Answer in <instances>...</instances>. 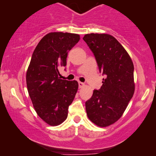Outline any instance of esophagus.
I'll return each mask as SVG.
<instances>
[{"instance_id":"1","label":"esophagus","mask_w":156,"mask_h":156,"mask_svg":"<svg viewBox=\"0 0 156 156\" xmlns=\"http://www.w3.org/2000/svg\"><path fill=\"white\" fill-rule=\"evenodd\" d=\"M84 83L79 82V88H82V87H84Z\"/></svg>"}]
</instances>
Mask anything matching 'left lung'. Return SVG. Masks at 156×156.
I'll use <instances>...</instances> for the list:
<instances>
[{"mask_svg":"<svg viewBox=\"0 0 156 156\" xmlns=\"http://www.w3.org/2000/svg\"><path fill=\"white\" fill-rule=\"evenodd\" d=\"M83 40L94 53L103 84L85 103L87 114L98 126L106 127L119 120L135 91L133 64L124 48L108 34H87Z\"/></svg>","mask_w":156,"mask_h":156,"instance_id":"1","label":"left lung"}]
</instances>
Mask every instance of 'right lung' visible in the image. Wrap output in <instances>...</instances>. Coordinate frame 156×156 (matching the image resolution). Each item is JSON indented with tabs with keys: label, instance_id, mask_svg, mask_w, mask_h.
Listing matches in <instances>:
<instances>
[{
	"label": "right lung",
	"instance_id": "right-lung-1",
	"mask_svg": "<svg viewBox=\"0 0 156 156\" xmlns=\"http://www.w3.org/2000/svg\"><path fill=\"white\" fill-rule=\"evenodd\" d=\"M80 39L77 34L55 32L37 44L27 68V91L38 116L50 126L66 120L78 89L76 81L59 78V67L67 65V53Z\"/></svg>",
	"mask_w": 156,
	"mask_h": 156
}]
</instances>
